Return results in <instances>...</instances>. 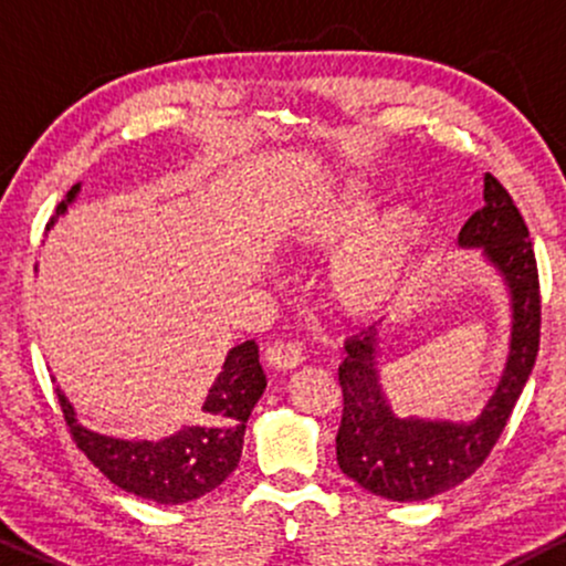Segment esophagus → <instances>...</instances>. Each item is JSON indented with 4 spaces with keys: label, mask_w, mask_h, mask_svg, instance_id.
<instances>
[{
    "label": "esophagus",
    "mask_w": 566,
    "mask_h": 566,
    "mask_svg": "<svg viewBox=\"0 0 566 566\" xmlns=\"http://www.w3.org/2000/svg\"><path fill=\"white\" fill-rule=\"evenodd\" d=\"M265 361L276 369H295L297 365H303V350L295 343L276 340L265 348Z\"/></svg>",
    "instance_id": "34e87169"
}]
</instances>
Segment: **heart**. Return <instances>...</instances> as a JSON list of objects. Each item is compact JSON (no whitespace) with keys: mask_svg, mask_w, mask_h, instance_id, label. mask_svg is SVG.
<instances>
[{"mask_svg":"<svg viewBox=\"0 0 566 566\" xmlns=\"http://www.w3.org/2000/svg\"><path fill=\"white\" fill-rule=\"evenodd\" d=\"M378 201L367 184L346 180L335 191L305 201L295 220V239L303 247L337 244L373 216ZM426 226L418 205H396L350 237L327 271V297L337 314L346 319L380 314L412 274Z\"/></svg>","mask_w":566,"mask_h":566,"instance_id":"1","label":"heart"}]
</instances>
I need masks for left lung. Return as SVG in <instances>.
<instances>
[{"label":"left lung","instance_id":"1","mask_svg":"<svg viewBox=\"0 0 566 566\" xmlns=\"http://www.w3.org/2000/svg\"><path fill=\"white\" fill-rule=\"evenodd\" d=\"M460 247H482L511 295V346L503 375L476 420L396 418L378 373V327L346 340L337 369L343 420L337 428V465L373 495L415 503L452 490L484 463L522 396L541 346V282L527 223L511 193L484 175V207L465 220Z\"/></svg>","mask_w":566,"mask_h":566}]
</instances>
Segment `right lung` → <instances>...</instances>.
Wrapping results in <instances>:
<instances>
[{
	"label": "right lung",
	"mask_w": 566,
	"mask_h": 566,
	"mask_svg": "<svg viewBox=\"0 0 566 566\" xmlns=\"http://www.w3.org/2000/svg\"><path fill=\"white\" fill-rule=\"evenodd\" d=\"M76 193L80 184L71 186L66 199L55 207L48 229L69 210ZM258 356L261 354L255 340L233 346L201 405L205 423L184 426L159 441L116 439L90 431L76 420L66 394L61 388H55V394L76 447L108 482L151 503L178 505L212 492L239 465L247 418L265 388V373Z\"/></svg>",
	"instance_id": "1"
}]
</instances>
